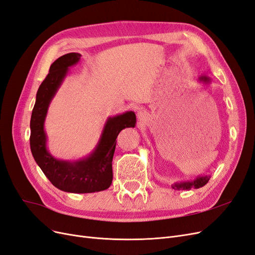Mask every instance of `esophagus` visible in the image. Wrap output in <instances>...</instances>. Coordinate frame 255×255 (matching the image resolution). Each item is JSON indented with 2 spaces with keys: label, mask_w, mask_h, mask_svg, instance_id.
Masks as SVG:
<instances>
[{
  "label": "esophagus",
  "mask_w": 255,
  "mask_h": 255,
  "mask_svg": "<svg viewBox=\"0 0 255 255\" xmlns=\"http://www.w3.org/2000/svg\"><path fill=\"white\" fill-rule=\"evenodd\" d=\"M148 117H149V114L144 110H141L137 113V118L140 122H144L146 119H148Z\"/></svg>",
  "instance_id": "obj_1"
}]
</instances>
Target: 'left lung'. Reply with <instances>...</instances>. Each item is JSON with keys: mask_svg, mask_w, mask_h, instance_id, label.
Listing matches in <instances>:
<instances>
[{"mask_svg": "<svg viewBox=\"0 0 255 255\" xmlns=\"http://www.w3.org/2000/svg\"><path fill=\"white\" fill-rule=\"evenodd\" d=\"M198 81L203 84V85H210L211 84V80L208 76L206 75H202L200 76L198 79ZM211 175L210 174H204V175H198L196 179L194 180H189V181H182V182H176L174 184L171 185V187L175 190H189L191 188H200L203 187L204 185L210 181Z\"/></svg>", "mask_w": 255, "mask_h": 255, "instance_id": "8db88e82", "label": "left lung"}]
</instances>
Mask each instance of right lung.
Here are the masks:
<instances>
[{
  "label": "right lung",
  "mask_w": 255,
  "mask_h": 255,
  "mask_svg": "<svg viewBox=\"0 0 255 255\" xmlns=\"http://www.w3.org/2000/svg\"><path fill=\"white\" fill-rule=\"evenodd\" d=\"M81 59L79 53H68L57 58L38 88L30 117L29 144L33 157L56 188L72 194H90L109 188L113 182L112 161L116 139L126 128H135L136 115L129 111L109 117L99 141L87 156L76 160L59 159L50 153L44 122L53 98L67 78L70 67Z\"/></svg>",
  "instance_id": "obj_1"
}]
</instances>
